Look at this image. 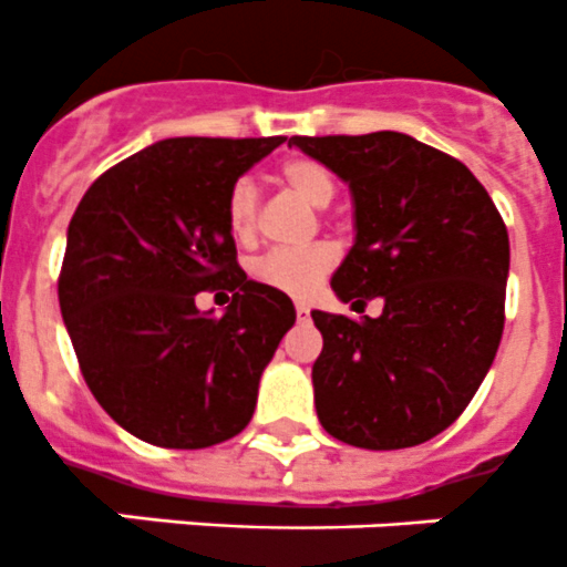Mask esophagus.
<instances>
[{"mask_svg": "<svg viewBox=\"0 0 567 567\" xmlns=\"http://www.w3.org/2000/svg\"><path fill=\"white\" fill-rule=\"evenodd\" d=\"M295 311H298V320H309V306H306L303 300H298V303H295Z\"/></svg>", "mask_w": 567, "mask_h": 567, "instance_id": "1", "label": "esophagus"}]
</instances>
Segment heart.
I'll return each instance as SVG.
<instances>
[{"mask_svg": "<svg viewBox=\"0 0 567 567\" xmlns=\"http://www.w3.org/2000/svg\"><path fill=\"white\" fill-rule=\"evenodd\" d=\"M280 182L292 194L315 207H326L334 199V179L320 163L309 157L284 159L278 165ZM225 219L238 241H252L258 233V188L252 179H238L227 194ZM340 252L331 244H311L306 249H269L249 264V278L289 298H306L323 284L337 267Z\"/></svg>", "mask_w": 567, "mask_h": 567, "instance_id": "heart-1", "label": "heart"}]
</instances>
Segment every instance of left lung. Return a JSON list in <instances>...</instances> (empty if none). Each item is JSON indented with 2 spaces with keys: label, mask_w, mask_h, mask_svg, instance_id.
<instances>
[{
  "label": "left lung",
  "mask_w": 567,
  "mask_h": 567,
  "mask_svg": "<svg viewBox=\"0 0 567 567\" xmlns=\"http://www.w3.org/2000/svg\"><path fill=\"white\" fill-rule=\"evenodd\" d=\"M354 196L357 238L331 278L379 318L311 311L323 351L311 368L326 433L362 450H402L464 413L506 320L508 233L464 163L399 132L292 137Z\"/></svg>",
  "instance_id": "8db88e82"
}]
</instances>
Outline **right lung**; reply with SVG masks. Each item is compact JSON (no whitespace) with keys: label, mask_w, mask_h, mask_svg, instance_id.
Here are the masks:
<instances>
[{"label":"right lung","mask_w":567,"mask_h":567,"mask_svg":"<svg viewBox=\"0 0 567 567\" xmlns=\"http://www.w3.org/2000/svg\"><path fill=\"white\" fill-rule=\"evenodd\" d=\"M284 137H171L97 176L66 230L59 303L92 396L148 444L202 450L241 433L295 323L287 295L249 280L227 194ZM231 295L221 319L195 295Z\"/></svg>","instance_id":"1"}]
</instances>
